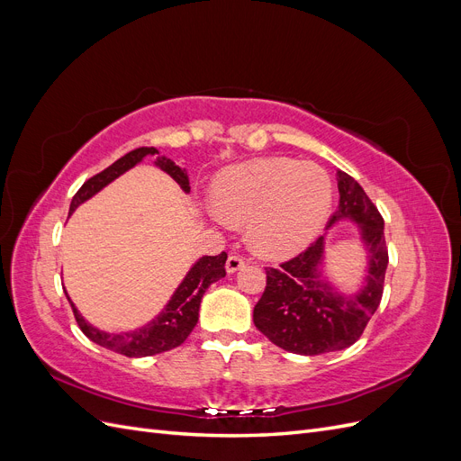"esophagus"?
<instances>
[{"label":"esophagus","instance_id":"1","mask_svg":"<svg viewBox=\"0 0 461 461\" xmlns=\"http://www.w3.org/2000/svg\"><path fill=\"white\" fill-rule=\"evenodd\" d=\"M246 265L244 258L242 256H236V254H230L229 259H227V271L229 273H236L239 269H242Z\"/></svg>","mask_w":461,"mask_h":461}]
</instances>
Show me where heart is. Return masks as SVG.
Segmentation results:
<instances>
[{
    "label": "heart",
    "instance_id": "1",
    "mask_svg": "<svg viewBox=\"0 0 461 461\" xmlns=\"http://www.w3.org/2000/svg\"><path fill=\"white\" fill-rule=\"evenodd\" d=\"M215 217L242 225L248 242L267 258L294 256L325 225L332 180L313 161L261 158L222 171L212 186Z\"/></svg>",
    "mask_w": 461,
    "mask_h": 461
}]
</instances>
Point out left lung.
Here are the masks:
<instances>
[{
  "instance_id": "obj_1",
  "label": "left lung",
  "mask_w": 461,
  "mask_h": 461,
  "mask_svg": "<svg viewBox=\"0 0 461 461\" xmlns=\"http://www.w3.org/2000/svg\"><path fill=\"white\" fill-rule=\"evenodd\" d=\"M340 202L329 219H352L369 249V275L364 290L352 298L332 292L321 281L323 236L278 267H265L267 285L254 308V323L275 346L292 354L319 356L352 346L364 334L383 298L388 249L384 221L356 180L339 171Z\"/></svg>"
}]
</instances>
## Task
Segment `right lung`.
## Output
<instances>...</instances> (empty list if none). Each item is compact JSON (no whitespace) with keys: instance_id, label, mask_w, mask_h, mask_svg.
Masks as SVG:
<instances>
[{"instance_id":"1","label":"right lung","mask_w":461,"mask_h":461,"mask_svg":"<svg viewBox=\"0 0 461 461\" xmlns=\"http://www.w3.org/2000/svg\"><path fill=\"white\" fill-rule=\"evenodd\" d=\"M146 156H159V151L156 148H136L129 151L127 156L117 159L113 165H109L102 173L88 178L73 196L68 213H73L82 202L92 198L95 192H100L104 186H107L111 180H115L124 171L132 169V167L136 163H140ZM156 163L167 175H171L176 180L180 188L185 192H190L188 176L178 165H175L171 159H165V158H158ZM225 261H227L225 252H221L219 256H205L200 261H196V265H194V267L188 271V275L185 276V281L176 288L169 303L165 305V310L142 329H136L131 332L109 334L95 329L90 323H86L85 317L78 313L71 298H68V303H71L80 330L85 332L92 342L127 357L156 356L167 350H173V348L180 346L188 339V334L198 323V312H200V302H202L203 292L207 290L209 285L227 275Z\"/></svg>"}]
</instances>
